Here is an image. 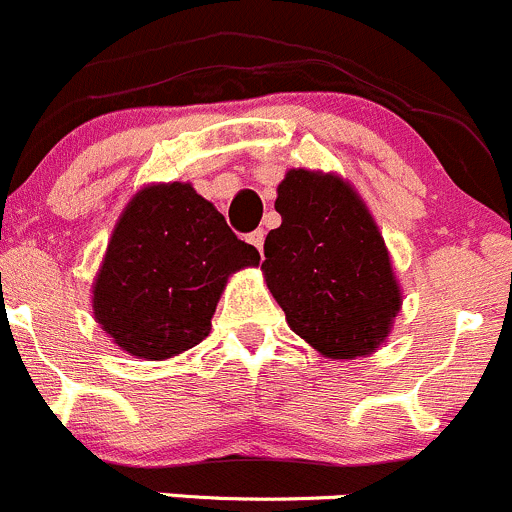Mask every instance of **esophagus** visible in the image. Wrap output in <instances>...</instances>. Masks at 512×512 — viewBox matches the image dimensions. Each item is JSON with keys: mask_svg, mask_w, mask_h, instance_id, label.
Instances as JSON below:
<instances>
[{"mask_svg": "<svg viewBox=\"0 0 512 512\" xmlns=\"http://www.w3.org/2000/svg\"><path fill=\"white\" fill-rule=\"evenodd\" d=\"M263 241H266V234H263V229H256V231H251V234H249V244L256 246L258 254L263 251Z\"/></svg>", "mask_w": 512, "mask_h": 512, "instance_id": "34e87169", "label": "esophagus"}]
</instances>
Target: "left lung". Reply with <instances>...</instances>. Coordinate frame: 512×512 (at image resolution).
Wrapping results in <instances>:
<instances>
[{
    "mask_svg": "<svg viewBox=\"0 0 512 512\" xmlns=\"http://www.w3.org/2000/svg\"><path fill=\"white\" fill-rule=\"evenodd\" d=\"M281 226L261 271L293 333L321 356L376 351L401 311V286L371 211L348 181L291 169L278 184Z\"/></svg>",
    "mask_w": 512,
    "mask_h": 512,
    "instance_id": "1",
    "label": "left lung"
}]
</instances>
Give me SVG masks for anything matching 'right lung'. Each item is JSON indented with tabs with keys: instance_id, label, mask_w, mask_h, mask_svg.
<instances>
[{
	"instance_id": "1",
	"label": "right lung",
	"mask_w": 512,
	"mask_h": 512,
	"mask_svg": "<svg viewBox=\"0 0 512 512\" xmlns=\"http://www.w3.org/2000/svg\"><path fill=\"white\" fill-rule=\"evenodd\" d=\"M261 256L191 184L144 186L106 246L91 308L121 351L164 361L211 331L231 273Z\"/></svg>"
}]
</instances>
